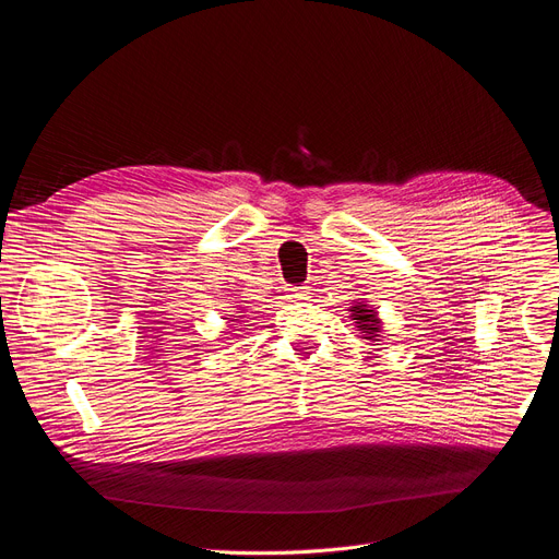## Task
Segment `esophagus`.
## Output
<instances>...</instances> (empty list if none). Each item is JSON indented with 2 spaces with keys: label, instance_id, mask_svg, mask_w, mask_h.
<instances>
[{
  "label": "esophagus",
  "instance_id": "34e87169",
  "mask_svg": "<svg viewBox=\"0 0 559 559\" xmlns=\"http://www.w3.org/2000/svg\"><path fill=\"white\" fill-rule=\"evenodd\" d=\"M286 293H288V298H290V300H295V302H302V300H307V298H309V286H288V288H286Z\"/></svg>",
  "mask_w": 559,
  "mask_h": 559
}]
</instances>
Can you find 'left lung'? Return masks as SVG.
I'll return each mask as SVG.
<instances>
[{
    "mask_svg": "<svg viewBox=\"0 0 559 559\" xmlns=\"http://www.w3.org/2000/svg\"><path fill=\"white\" fill-rule=\"evenodd\" d=\"M352 311V320L356 322V332L364 334L366 341H379L381 338V320H379V313L374 311V307L366 305V302H356L354 307H349Z\"/></svg>",
    "mask_w": 559,
    "mask_h": 559,
    "instance_id": "8db88e82",
    "label": "left lung"
}]
</instances>
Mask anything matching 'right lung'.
Returning a JSON list of instances; mask_svg holds the SVG:
<instances>
[{
	"instance_id": "1",
	"label": "right lung",
	"mask_w": 559,
	"mask_h": 559,
	"mask_svg": "<svg viewBox=\"0 0 559 559\" xmlns=\"http://www.w3.org/2000/svg\"><path fill=\"white\" fill-rule=\"evenodd\" d=\"M239 309H241V311H237V313H235V316H233V322H237V320H239V318H243V316H241V313H243V311H246V307H239Z\"/></svg>"
}]
</instances>
